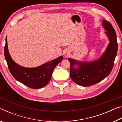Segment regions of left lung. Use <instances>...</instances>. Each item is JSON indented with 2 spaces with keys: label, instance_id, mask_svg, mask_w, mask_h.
Returning <instances> with one entry per match:
<instances>
[{
  "label": "left lung",
  "instance_id": "obj_1",
  "mask_svg": "<svg viewBox=\"0 0 122 122\" xmlns=\"http://www.w3.org/2000/svg\"><path fill=\"white\" fill-rule=\"evenodd\" d=\"M102 26L110 41L105 52L96 60L85 62L68 58L71 63L70 76L71 80L78 85L87 86L98 83L108 76L112 71L116 56L118 44L114 28L106 20L102 21ZM76 65L77 69L74 67Z\"/></svg>",
  "mask_w": 122,
  "mask_h": 122
}]
</instances>
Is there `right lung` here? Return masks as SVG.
I'll use <instances>...</instances> for the list:
<instances>
[{"instance_id":"add662e5","label":"right lung","mask_w":122,"mask_h":122,"mask_svg":"<svg viewBox=\"0 0 122 122\" xmlns=\"http://www.w3.org/2000/svg\"><path fill=\"white\" fill-rule=\"evenodd\" d=\"M5 41L4 54L9 71L13 77L32 89H39L46 86L51 80L54 69L62 60L63 57L61 56L37 67H24L16 63L12 59L8 49L7 36Z\"/></svg>"}]
</instances>
